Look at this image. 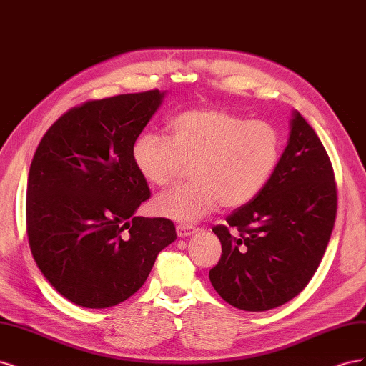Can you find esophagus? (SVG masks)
Instances as JSON below:
<instances>
[{"label": "esophagus", "mask_w": 366, "mask_h": 366, "mask_svg": "<svg viewBox=\"0 0 366 366\" xmlns=\"http://www.w3.org/2000/svg\"><path fill=\"white\" fill-rule=\"evenodd\" d=\"M194 232H197V229L192 227V226H186V224H179V226H177V235H179L180 238L189 237V235L194 234Z\"/></svg>", "instance_id": "esophagus-1"}]
</instances>
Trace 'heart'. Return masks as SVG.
Masks as SVG:
<instances>
[{"instance_id": "1", "label": "heart", "mask_w": 366, "mask_h": 366, "mask_svg": "<svg viewBox=\"0 0 366 366\" xmlns=\"http://www.w3.org/2000/svg\"><path fill=\"white\" fill-rule=\"evenodd\" d=\"M281 136L265 120H246L215 108L187 109L169 122V137L145 132L132 145L137 172L154 186H168L184 164L192 182L160 194L154 212L192 224L223 204L250 203L280 162Z\"/></svg>"}]
</instances>
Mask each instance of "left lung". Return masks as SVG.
Listing matches in <instances>:
<instances>
[{
	"mask_svg": "<svg viewBox=\"0 0 366 366\" xmlns=\"http://www.w3.org/2000/svg\"><path fill=\"white\" fill-rule=\"evenodd\" d=\"M337 212L333 164L295 112L289 145L264 189L214 226L221 258L209 278L235 308L265 312L301 293L328 246Z\"/></svg>",
	"mask_w": 366,
	"mask_h": 366,
	"instance_id": "obj_1",
	"label": "left lung"
}]
</instances>
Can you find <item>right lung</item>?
<instances>
[{"label":"right lung","instance_id":"1","mask_svg":"<svg viewBox=\"0 0 366 366\" xmlns=\"http://www.w3.org/2000/svg\"><path fill=\"white\" fill-rule=\"evenodd\" d=\"M163 97L149 90L76 105L31 159L29 246L47 281L76 305L124 302L177 238L171 219L134 217L151 192L131 151Z\"/></svg>","mask_w":366,"mask_h":366}]
</instances>
